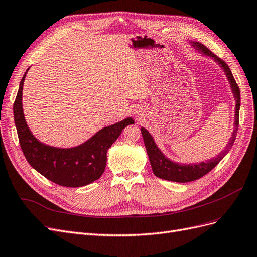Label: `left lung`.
Returning <instances> with one entry per match:
<instances>
[{"label": "left lung", "instance_id": "1", "mask_svg": "<svg viewBox=\"0 0 257 257\" xmlns=\"http://www.w3.org/2000/svg\"><path fill=\"white\" fill-rule=\"evenodd\" d=\"M194 47H195L197 50L204 52L205 54L209 57H212L217 63L221 65V67L224 69L225 74H226L228 81L230 83V87L232 92H234V95L236 98V121H235V130L234 133H232V137L230 138V141L228 145L225 148V150H223L216 158L209 160L207 162H201L199 164H188V165H181L178 164V163H174L167 158H165V155L161 152V150L155 145L152 136L150 135L149 132H148L146 128L142 127V134L144 137V143L147 149L148 157H149L150 160V164L153 170V174L161 178L164 179V180L168 181H174V182H191L194 180H197V179L201 178L203 176L207 175L209 172L219 164V163L222 161V159L228 153L230 150L231 146L234 145L236 135H237V131L239 126V109H240V90L238 84L232 76L229 66L226 64V62H224L221 58L216 57L213 52L210 51L206 46L200 43H195L194 42L192 44Z\"/></svg>", "mask_w": 257, "mask_h": 257}]
</instances>
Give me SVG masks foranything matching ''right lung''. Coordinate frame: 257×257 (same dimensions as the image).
<instances>
[{
    "label": "right lung",
    "instance_id": "right-lung-1",
    "mask_svg": "<svg viewBox=\"0 0 257 257\" xmlns=\"http://www.w3.org/2000/svg\"><path fill=\"white\" fill-rule=\"evenodd\" d=\"M27 72L20 81L14 103V120L21 150L29 164L48 180L66 188H79L97 180L106 167L107 150L122 130L133 124L134 120L127 118L104 127L84 144L71 149L44 145L31 133L22 110V89Z\"/></svg>",
    "mask_w": 257,
    "mask_h": 257
}]
</instances>
